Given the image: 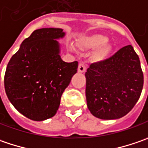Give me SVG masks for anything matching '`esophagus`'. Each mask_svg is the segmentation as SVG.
<instances>
[{
  "label": "esophagus",
  "mask_w": 148,
  "mask_h": 148,
  "mask_svg": "<svg viewBox=\"0 0 148 148\" xmlns=\"http://www.w3.org/2000/svg\"><path fill=\"white\" fill-rule=\"evenodd\" d=\"M78 70H79V72H80V73L85 72V71H86V66H85V64H84V63H80V64H79Z\"/></svg>",
  "instance_id": "obj_1"
}]
</instances>
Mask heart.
<instances>
[{
	"label": "heart",
	"instance_id": "obj_1",
	"mask_svg": "<svg viewBox=\"0 0 148 148\" xmlns=\"http://www.w3.org/2000/svg\"><path fill=\"white\" fill-rule=\"evenodd\" d=\"M108 39L106 36L94 34L82 37L78 42L79 46L85 49H94L91 55V60L95 63L105 60L112 51V47L107 45ZM71 49H74L71 46Z\"/></svg>",
	"mask_w": 148,
	"mask_h": 148
}]
</instances>
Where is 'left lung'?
Instances as JSON below:
<instances>
[{
    "label": "left lung",
    "instance_id": "1",
    "mask_svg": "<svg viewBox=\"0 0 148 148\" xmlns=\"http://www.w3.org/2000/svg\"><path fill=\"white\" fill-rule=\"evenodd\" d=\"M87 106L100 119H120L135 106L143 87L139 57L132 45L90 64L85 73Z\"/></svg>",
    "mask_w": 148,
    "mask_h": 148
}]
</instances>
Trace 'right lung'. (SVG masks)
Segmentation results:
<instances>
[{
    "label": "right lung",
    "instance_id": "add662e5",
    "mask_svg": "<svg viewBox=\"0 0 148 148\" xmlns=\"http://www.w3.org/2000/svg\"><path fill=\"white\" fill-rule=\"evenodd\" d=\"M65 33L60 28L35 30L21 43L7 64L4 84L16 109L34 121L55 116L62 93L77 72L78 62L60 57L57 40Z\"/></svg>",
    "mask_w": 148,
    "mask_h": 148
}]
</instances>
